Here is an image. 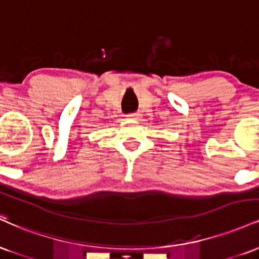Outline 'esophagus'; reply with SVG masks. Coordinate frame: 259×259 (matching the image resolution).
I'll list each match as a JSON object with an SVG mask.
<instances>
[{"label":"esophagus","instance_id":"esophagus-1","mask_svg":"<svg viewBox=\"0 0 259 259\" xmlns=\"http://www.w3.org/2000/svg\"><path fill=\"white\" fill-rule=\"evenodd\" d=\"M139 117H140V114H138V113H130V114L126 115V119L136 120V119H139Z\"/></svg>","mask_w":259,"mask_h":259}]
</instances>
